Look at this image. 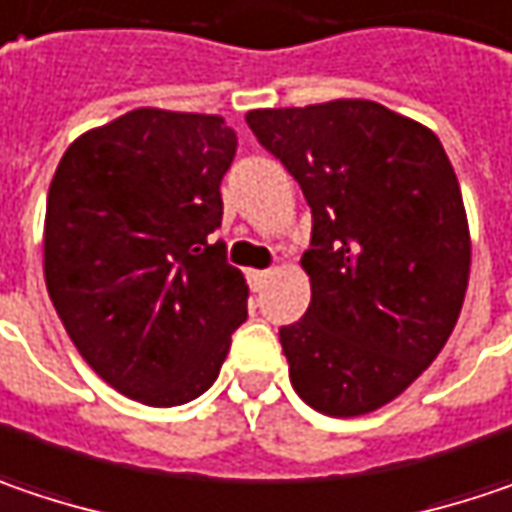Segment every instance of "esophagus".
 Instances as JSON below:
<instances>
[{"instance_id":"1","label":"esophagus","mask_w":512,"mask_h":512,"mask_svg":"<svg viewBox=\"0 0 512 512\" xmlns=\"http://www.w3.org/2000/svg\"><path fill=\"white\" fill-rule=\"evenodd\" d=\"M246 278H249V286H252L255 292H260V289H263V284L269 281V269H252Z\"/></svg>"}]
</instances>
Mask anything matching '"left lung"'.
Returning <instances> with one entry per match:
<instances>
[{"label": "left lung", "mask_w": 512, "mask_h": 512, "mask_svg": "<svg viewBox=\"0 0 512 512\" xmlns=\"http://www.w3.org/2000/svg\"><path fill=\"white\" fill-rule=\"evenodd\" d=\"M313 211L310 307L281 327L298 397L330 417L376 411L423 374L464 307L469 226L440 138L342 98L246 115Z\"/></svg>", "instance_id": "1"}]
</instances>
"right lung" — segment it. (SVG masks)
<instances>
[{"mask_svg": "<svg viewBox=\"0 0 512 512\" xmlns=\"http://www.w3.org/2000/svg\"><path fill=\"white\" fill-rule=\"evenodd\" d=\"M237 136L220 115L141 106L72 141L51 179L43 269L89 368L144 406L205 394L249 286L211 243Z\"/></svg>", "mask_w": 512, "mask_h": 512, "instance_id": "obj_1", "label": "right lung"}]
</instances>
